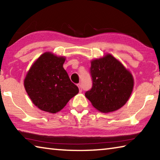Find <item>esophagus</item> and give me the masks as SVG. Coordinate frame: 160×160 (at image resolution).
<instances>
[{"mask_svg":"<svg viewBox=\"0 0 160 160\" xmlns=\"http://www.w3.org/2000/svg\"><path fill=\"white\" fill-rule=\"evenodd\" d=\"M78 88H79L80 92H82V88H81V85H80V84H78Z\"/></svg>","mask_w":160,"mask_h":160,"instance_id":"34e87169","label":"esophagus"}]
</instances>
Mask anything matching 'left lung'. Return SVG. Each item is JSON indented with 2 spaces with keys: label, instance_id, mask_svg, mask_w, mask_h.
I'll return each mask as SVG.
<instances>
[{
  "label": "left lung",
  "instance_id": "left-lung-1",
  "mask_svg": "<svg viewBox=\"0 0 160 160\" xmlns=\"http://www.w3.org/2000/svg\"><path fill=\"white\" fill-rule=\"evenodd\" d=\"M92 88L85 97L102 113L113 112L125 105L134 86L131 72L112 54L91 61Z\"/></svg>",
  "mask_w": 160,
  "mask_h": 160
}]
</instances>
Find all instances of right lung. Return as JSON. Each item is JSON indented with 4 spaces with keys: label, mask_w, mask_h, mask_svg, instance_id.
I'll use <instances>...</instances> for the list:
<instances>
[{
    "label": "right lung",
    "mask_w": 160,
    "mask_h": 160,
    "mask_svg": "<svg viewBox=\"0 0 160 160\" xmlns=\"http://www.w3.org/2000/svg\"><path fill=\"white\" fill-rule=\"evenodd\" d=\"M64 56L45 52L38 58L27 72L24 86L35 106L56 113L79 92L63 68Z\"/></svg>",
    "instance_id": "obj_1"
}]
</instances>
